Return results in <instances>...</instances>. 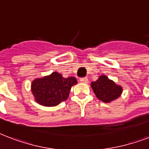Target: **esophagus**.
<instances>
[{
    "label": "esophagus",
    "instance_id": "obj_1",
    "mask_svg": "<svg viewBox=\"0 0 149 149\" xmlns=\"http://www.w3.org/2000/svg\"><path fill=\"white\" fill-rule=\"evenodd\" d=\"M79 81L81 83H84V84H87L88 83V79L86 77H82L79 79Z\"/></svg>",
    "mask_w": 149,
    "mask_h": 149
}]
</instances>
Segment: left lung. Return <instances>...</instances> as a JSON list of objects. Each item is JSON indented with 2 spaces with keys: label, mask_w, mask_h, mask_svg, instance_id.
<instances>
[{
  "label": "left lung",
  "mask_w": 149,
  "mask_h": 149,
  "mask_svg": "<svg viewBox=\"0 0 149 149\" xmlns=\"http://www.w3.org/2000/svg\"><path fill=\"white\" fill-rule=\"evenodd\" d=\"M91 87L97 97L104 103H110L119 97L122 92V87L115 84L106 76H100L95 82L91 83Z\"/></svg>",
  "instance_id": "left-lung-1"
}]
</instances>
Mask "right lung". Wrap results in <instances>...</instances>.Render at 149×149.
Returning <instances> with one entry per match:
<instances>
[{"label": "right lung", "instance_id": "add662e5", "mask_svg": "<svg viewBox=\"0 0 149 149\" xmlns=\"http://www.w3.org/2000/svg\"><path fill=\"white\" fill-rule=\"evenodd\" d=\"M77 84L75 77L65 79L54 72L49 76L35 79L31 84V92L38 104L54 107L67 99L72 86Z\"/></svg>", "mask_w": 149, "mask_h": 149}]
</instances>
